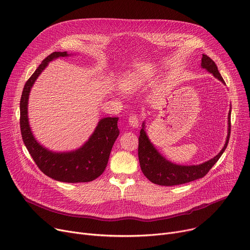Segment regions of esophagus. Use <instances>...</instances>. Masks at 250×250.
I'll return each mask as SVG.
<instances>
[{
  "instance_id": "esophagus-1",
  "label": "esophagus",
  "mask_w": 250,
  "mask_h": 250,
  "mask_svg": "<svg viewBox=\"0 0 250 250\" xmlns=\"http://www.w3.org/2000/svg\"><path fill=\"white\" fill-rule=\"evenodd\" d=\"M128 124H129L130 126L135 127V128L139 127V125H140V119H139V116H138L137 114H131V115L129 116V119H128Z\"/></svg>"
}]
</instances>
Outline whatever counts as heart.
Masks as SVG:
<instances>
[{"instance_id": "b5f03b06", "label": "heart", "mask_w": 250, "mask_h": 250, "mask_svg": "<svg viewBox=\"0 0 250 250\" xmlns=\"http://www.w3.org/2000/svg\"><path fill=\"white\" fill-rule=\"evenodd\" d=\"M153 75L152 71L146 68H141L136 72H131L125 76V78L122 81L123 87L125 90H132L142 85L145 81H146L148 78H151Z\"/></svg>"}]
</instances>
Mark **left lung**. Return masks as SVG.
Instances as JSON below:
<instances>
[{"label":"left lung","mask_w":250,"mask_h":250,"mask_svg":"<svg viewBox=\"0 0 250 250\" xmlns=\"http://www.w3.org/2000/svg\"><path fill=\"white\" fill-rule=\"evenodd\" d=\"M201 66L207 71L212 73L216 78H218L220 81L224 82L221 74L218 71L217 66L215 62L203 54ZM231 110L228 113V134L226 143L221 149V152L214 157L213 159L197 166H181L176 165L168 160H166L158 151L153 144L149 142L146 131L145 125L143 124V128L140 131L139 137V149L138 155L140 160L141 169L144 175L151 181L154 184L161 186H175L185 184V183L192 182L194 180L203 178L209 170L216 164L225 151V148L228 145L230 138V130H231V122H230Z\"/></svg>","instance_id":"1"}]
</instances>
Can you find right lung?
Instances as JSON below:
<instances>
[{"label": "right lung", "instance_id": "right-lung-1", "mask_svg": "<svg viewBox=\"0 0 250 250\" xmlns=\"http://www.w3.org/2000/svg\"><path fill=\"white\" fill-rule=\"evenodd\" d=\"M68 55L66 51L51 53L26 81L20 102L21 135L29 154L46 176L65 183L90 182L106 168L112 146L120 135L119 118L99 121L89 140L80 148L69 153H54L42 146L33 136L28 122V98L35 80L50 61Z\"/></svg>", "mask_w": 250, "mask_h": 250}]
</instances>
